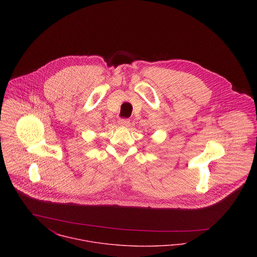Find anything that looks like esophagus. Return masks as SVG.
Here are the masks:
<instances>
[{"label": "esophagus", "mask_w": 257, "mask_h": 257, "mask_svg": "<svg viewBox=\"0 0 257 257\" xmlns=\"http://www.w3.org/2000/svg\"><path fill=\"white\" fill-rule=\"evenodd\" d=\"M118 124L121 125V126H128L130 119L128 118H119L118 119Z\"/></svg>", "instance_id": "1"}]
</instances>
